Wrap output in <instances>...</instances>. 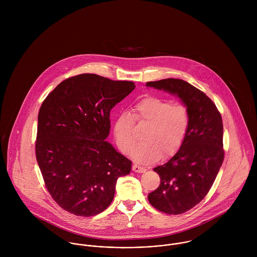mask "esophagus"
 I'll return each instance as SVG.
<instances>
[{"label":"esophagus","instance_id":"1","mask_svg":"<svg viewBox=\"0 0 257 257\" xmlns=\"http://www.w3.org/2000/svg\"><path fill=\"white\" fill-rule=\"evenodd\" d=\"M133 170H134L135 172H139V173H144V172L147 171V169H146L145 167L140 166V165H138V164H134V165H133Z\"/></svg>","mask_w":257,"mask_h":257}]
</instances>
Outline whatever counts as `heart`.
<instances>
[{"label":"heart","mask_w":257,"mask_h":257,"mask_svg":"<svg viewBox=\"0 0 257 257\" xmlns=\"http://www.w3.org/2000/svg\"><path fill=\"white\" fill-rule=\"evenodd\" d=\"M134 119L147 125L144 136L146 142L132 151L134 158L142 163L154 162L162 153L165 157L175 154L183 145L190 126V113L184 105L158 97H147L134 107L132 114L123 111L113 123L116 146L125 153L136 143Z\"/></svg>","instance_id":"b5f03b06"}]
</instances>
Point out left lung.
<instances>
[{"label": "left lung", "mask_w": 257, "mask_h": 257, "mask_svg": "<svg viewBox=\"0 0 257 257\" xmlns=\"http://www.w3.org/2000/svg\"><path fill=\"white\" fill-rule=\"evenodd\" d=\"M147 86L176 95L190 113L183 145L168 162L153 169L160 185L148 194L149 203L158 211L183 214L205 198L222 164L221 115L205 93L181 79L147 82Z\"/></svg>", "instance_id": "left-lung-1"}]
</instances>
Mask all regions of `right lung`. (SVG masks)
I'll list each match as a JSON object with an SVG mask.
<instances>
[{
	"instance_id": "1",
	"label": "right lung",
	"mask_w": 257,
	"mask_h": 257,
	"mask_svg": "<svg viewBox=\"0 0 257 257\" xmlns=\"http://www.w3.org/2000/svg\"><path fill=\"white\" fill-rule=\"evenodd\" d=\"M136 88L80 74L62 81L38 112L36 155L45 187L65 211L91 217L110 206L118 177L132 161L106 142L110 110Z\"/></svg>"
}]
</instances>
